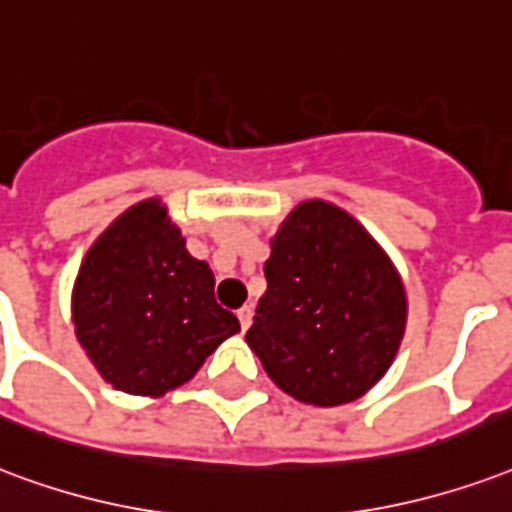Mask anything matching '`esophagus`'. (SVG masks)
<instances>
[{
  "label": "esophagus",
  "instance_id": "1",
  "mask_svg": "<svg viewBox=\"0 0 512 512\" xmlns=\"http://www.w3.org/2000/svg\"><path fill=\"white\" fill-rule=\"evenodd\" d=\"M252 314H255V309H252V304H244L241 309H238V323H241V328H249L252 325Z\"/></svg>",
  "mask_w": 512,
  "mask_h": 512
}]
</instances>
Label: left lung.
<instances>
[{
  "instance_id": "obj_1",
  "label": "left lung",
  "mask_w": 512,
  "mask_h": 512,
  "mask_svg": "<svg viewBox=\"0 0 512 512\" xmlns=\"http://www.w3.org/2000/svg\"><path fill=\"white\" fill-rule=\"evenodd\" d=\"M263 271L246 344L268 377L314 407L361 399L391 369L407 325L391 257L347 211L306 200L282 222Z\"/></svg>"
}]
</instances>
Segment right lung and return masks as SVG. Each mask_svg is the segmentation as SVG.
<instances>
[{
    "mask_svg": "<svg viewBox=\"0 0 512 512\" xmlns=\"http://www.w3.org/2000/svg\"><path fill=\"white\" fill-rule=\"evenodd\" d=\"M78 342L116 391L162 396L189 382L238 317L214 298V274L151 198L127 208L86 252L73 287Z\"/></svg>",
    "mask_w": 512,
    "mask_h": 512,
    "instance_id": "add662e5",
    "label": "right lung"
}]
</instances>
